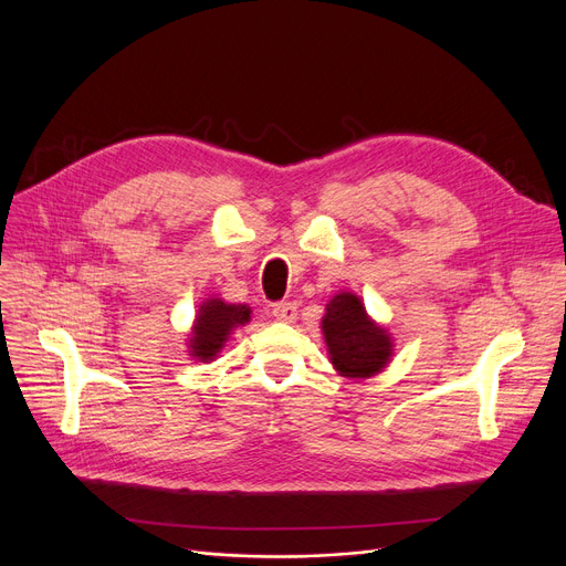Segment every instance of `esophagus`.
<instances>
[{"instance_id": "34e87169", "label": "esophagus", "mask_w": 566, "mask_h": 566, "mask_svg": "<svg viewBox=\"0 0 566 566\" xmlns=\"http://www.w3.org/2000/svg\"><path fill=\"white\" fill-rule=\"evenodd\" d=\"M273 316L282 323H291L295 316H298V307H295V303H277L273 305Z\"/></svg>"}]
</instances>
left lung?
Returning a JSON list of instances; mask_svg holds the SVG:
<instances>
[{
    "mask_svg": "<svg viewBox=\"0 0 566 566\" xmlns=\"http://www.w3.org/2000/svg\"><path fill=\"white\" fill-rule=\"evenodd\" d=\"M321 331L328 358L339 376L371 378L390 365L395 355L392 335L365 310L360 295L339 291L325 305Z\"/></svg>",
    "mask_w": 566,
    "mask_h": 566,
    "instance_id": "1",
    "label": "left lung"
}]
</instances>
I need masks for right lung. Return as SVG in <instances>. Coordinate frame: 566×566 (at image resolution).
Segmentation results:
<instances>
[{"instance_id": "obj_1", "label": "right lung", "mask_w": 566, "mask_h": 566, "mask_svg": "<svg viewBox=\"0 0 566 566\" xmlns=\"http://www.w3.org/2000/svg\"><path fill=\"white\" fill-rule=\"evenodd\" d=\"M250 314L252 310L248 305L224 303L222 298H216V295L206 298L197 310L188 335L190 358L197 363H213L229 342L231 333L250 323Z\"/></svg>"}]
</instances>
